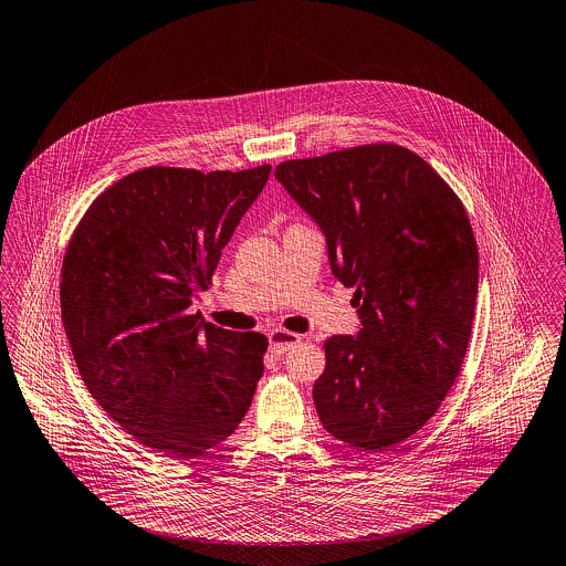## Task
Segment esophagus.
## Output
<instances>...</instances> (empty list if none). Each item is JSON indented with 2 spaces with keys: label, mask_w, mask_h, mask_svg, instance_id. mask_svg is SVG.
Masks as SVG:
<instances>
[{
  "label": "esophagus",
  "mask_w": 566,
  "mask_h": 566,
  "mask_svg": "<svg viewBox=\"0 0 566 566\" xmlns=\"http://www.w3.org/2000/svg\"><path fill=\"white\" fill-rule=\"evenodd\" d=\"M268 342H270V353L272 355H283L301 342V335L283 331V328H274V331L268 333Z\"/></svg>",
  "instance_id": "esophagus-1"
}]
</instances>
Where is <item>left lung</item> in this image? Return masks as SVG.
<instances>
[{
    "instance_id": "1",
    "label": "left lung",
    "mask_w": 566,
    "mask_h": 566,
    "mask_svg": "<svg viewBox=\"0 0 566 566\" xmlns=\"http://www.w3.org/2000/svg\"><path fill=\"white\" fill-rule=\"evenodd\" d=\"M274 175L324 231L359 307L357 337L324 342L315 411L335 439L382 452L439 411L461 371L478 296L467 211L428 161L389 143L290 159Z\"/></svg>"
}]
</instances>
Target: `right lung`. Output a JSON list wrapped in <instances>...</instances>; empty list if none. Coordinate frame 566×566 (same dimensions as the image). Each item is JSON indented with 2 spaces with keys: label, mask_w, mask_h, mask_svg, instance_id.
<instances>
[{
  "label": "right lung",
  "mask_w": 566,
  "mask_h": 566,
  "mask_svg": "<svg viewBox=\"0 0 566 566\" xmlns=\"http://www.w3.org/2000/svg\"><path fill=\"white\" fill-rule=\"evenodd\" d=\"M270 177L149 166L102 192L75 227L62 324L91 396L138 443L201 457L249 411L268 339L190 313Z\"/></svg>",
  "instance_id": "right-lung-1"
}]
</instances>
